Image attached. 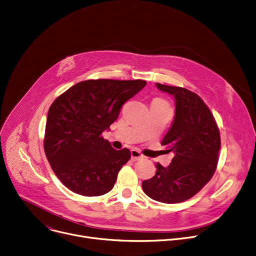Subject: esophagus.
I'll return each instance as SVG.
<instances>
[{
	"mask_svg": "<svg viewBox=\"0 0 256 256\" xmlns=\"http://www.w3.org/2000/svg\"><path fill=\"white\" fill-rule=\"evenodd\" d=\"M130 156H132V160H138L140 158H143V154H142L140 151H138L137 149H132L130 151Z\"/></svg>",
	"mask_w": 256,
	"mask_h": 256,
	"instance_id": "obj_1",
	"label": "esophagus"
}]
</instances>
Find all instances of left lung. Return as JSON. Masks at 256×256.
<instances>
[{"instance_id": "left-lung-1", "label": "left lung", "mask_w": 256, "mask_h": 256, "mask_svg": "<svg viewBox=\"0 0 256 256\" xmlns=\"http://www.w3.org/2000/svg\"><path fill=\"white\" fill-rule=\"evenodd\" d=\"M175 98V117L162 145L175 156L166 168L156 164V173L142 182L152 200L176 204L192 198L212 178L218 162L220 132L208 106L194 92L156 83Z\"/></svg>"}]
</instances>
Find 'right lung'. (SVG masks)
Here are the masks:
<instances>
[{
  "mask_svg": "<svg viewBox=\"0 0 256 256\" xmlns=\"http://www.w3.org/2000/svg\"><path fill=\"white\" fill-rule=\"evenodd\" d=\"M145 85L144 80H85L51 104L44 151L54 174L70 190L98 196L113 188L130 151L115 150L102 134L116 120L126 102Z\"/></svg>",
  "mask_w": 256,
  "mask_h": 256,
  "instance_id": "1",
  "label": "right lung"
}]
</instances>
